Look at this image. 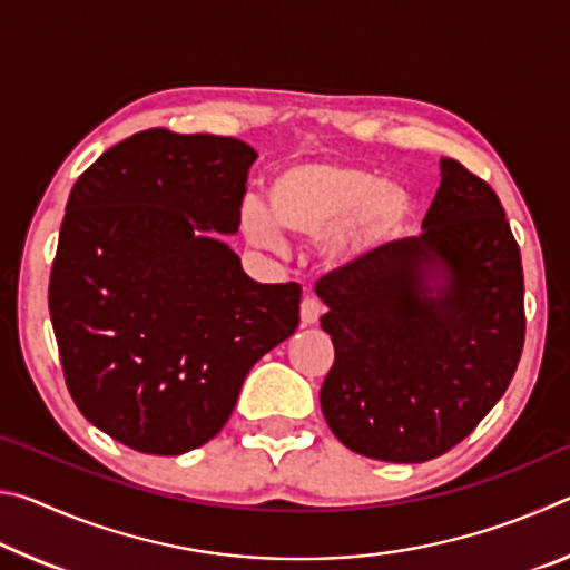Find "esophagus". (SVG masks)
Segmentation results:
<instances>
[{
  "mask_svg": "<svg viewBox=\"0 0 570 570\" xmlns=\"http://www.w3.org/2000/svg\"><path fill=\"white\" fill-rule=\"evenodd\" d=\"M322 314H324V304L320 302V298H316L314 294L304 296V302H302V324L304 326H312V324H316V322L322 320Z\"/></svg>",
  "mask_w": 570,
  "mask_h": 570,
  "instance_id": "34e87169",
  "label": "esophagus"
}]
</instances>
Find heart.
<instances>
[{"label":"heart","instance_id":"b5f03b06","mask_svg":"<svg viewBox=\"0 0 570 570\" xmlns=\"http://www.w3.org/2000/svg\"><path fill=\"white\" fill-rule=\"evenodd\" d=\"M412 210V193L400 180L377 178L354 163L296 160L274 173L268 208L248 198L240 220L256 246L282 250L284 228L322 238L326 262L356 264L400 236Z\"/></svg>","mask_w":570,"mask_h":570}]
</instances>
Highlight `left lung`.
<instances>
[{"instance_id":"8db88e82","label":"left lung","mask_w":570,"mask_h":570,"mask_svg":"<svg viewBox=\"0 0 570 570\" xmlns=\"http://www.w3.org/2000/svg\"><path fill=\"white\" fill-rule=\"evenodd\" d=\"M424 234L390 240L316 282L334 364L322 412L342 445L424 462L503 397L525 340L523 264L500 198L452 158Z\"/></svg>"}]
</instances>
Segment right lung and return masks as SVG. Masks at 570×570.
Returning a JSON list of instances; mask_svg holds the SVG:
<instances>
[{
    "label": "right lung",
    "mask_w": 570,
    "mask_h": 570,
    "mask_svg": "<svg viewBox=\"0 0 570 570\" xmlns=\"http://www.w3.org/2000/svg\"><path fill=\"white\" fill-rule=\"evenodd\" d=\"M256 153L224 135L135 132L72 186L50 274L67 390L148 455L216 438L240 384L298 326L302 286L258 284L204 230L236 234Z\"/></svg>",
    "instance_id": "obj_1"
}]
</instances>
